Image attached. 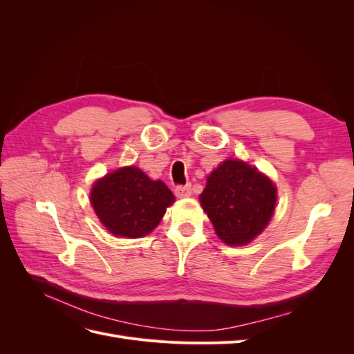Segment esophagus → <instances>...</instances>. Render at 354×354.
<instances>
[{
  "instance_id": "1",
  "label": "esophagus",
  "mask_w": 354,
  "mask_h": 354,
  "mask_svg": "<svg viewBox=\"0 0 354 354\" xmlns=\"http://www.w3.org/2000/svg\"><path fill=\"white\" fill-rule=\"evenodd\" d=\"M174 194L177 198H189L192 195V186L186 185V186H177L174 189Z\"/></svg>"
}]
</instances>
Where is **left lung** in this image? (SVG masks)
Segmentation results:
<instances>
[{
    "label": "left lung",
    "instance_id": "obj_1",
    "mask_svg": "<svg viewBox=\"0 0 354 354\" xmlns=\"http://www.w3.org/2000/svg\"><path fill=\"white\" fill-rule=\"evenodd\" d=\"M199 199L218 238L227 245H245L272 218L276 187L254 167L229 159L212 171Z\"/></svg>",
    "mask_w": 354,
    "mask_h": 354
}]
</instances>
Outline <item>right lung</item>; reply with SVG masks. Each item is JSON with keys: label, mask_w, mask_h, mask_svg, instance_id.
I'll return each instance as SVG.
<instances>
[{"label": "right lung", "mask_w": 354, "mask_h": 354, "mask_svg": "<svg viewBox=\"0 0 354 354\" xmlns=\"http://www.w3.org/2000/svg\"><path fill=\"white\" fill-rule=\"evenodd\" d=\"M91 205L115 236L140 238L162 220L174 195L160 180H151L142 169L124 167L95 181Z\"/></svg>", "instance_id": "obj_1"}]
</instances>
